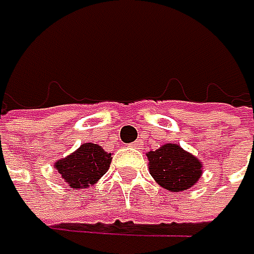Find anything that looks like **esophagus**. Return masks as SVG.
Returning <instances> with one entry per match:
<instances>
[{"mask_svg":"<svg viewBox=\"0 0 254 254\" xmlns=\"http://www.w3.org/2000/svg\"><path fill=\"white\" fill-rule=\"evenodd\" d=\"M142 145H143V143H142V140H140V139H137V140H134L133 143H130V146H131V148H136V149H140V148H142Z\"/></svg>","mask_w":254,"mask_h":254,"instance_id":"esophagus-1","label":"esophagus"}]
</instances>
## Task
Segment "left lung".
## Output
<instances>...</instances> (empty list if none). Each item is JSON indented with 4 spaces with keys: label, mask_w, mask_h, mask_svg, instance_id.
<instances>
[{
    "label": "left lung",
    "mask_w": 254,
    "mask_h": 254,
    "mask_svg": "<svg viewBox=\"0 0 254 254\" xmlns=\"http://www.w3.org/2000/svg\"><path fill=\"white\" fill-rule=\"evenodd\" d=\"M146 155L151 177L169 191L187 190L202 175L200 162L177 143H165Z\"/></svg>",
    "instance_id": "8db88e82"
}]
</instances>
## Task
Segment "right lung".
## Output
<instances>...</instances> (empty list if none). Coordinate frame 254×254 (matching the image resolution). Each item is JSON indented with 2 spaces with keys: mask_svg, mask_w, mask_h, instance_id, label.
Masks as SVG:
<instances>
[{
  "mask_svg": "<svg viewBox=\"0 0 254 254\" xmlns=\"http://www.w3.org/2000/svg\"><path fill=\"white\" fill-rule=\"evenodd\" d=\"M112 154L97 143H83L68 157L55 163L57 171L71 189L89 187L99 181L109 169Z\"/></svg>",
  "mask_w": 254,
  "mask_h": 254,
  "instance_id": "add662e5",
  "label": "right lung"
}]
</instances>
